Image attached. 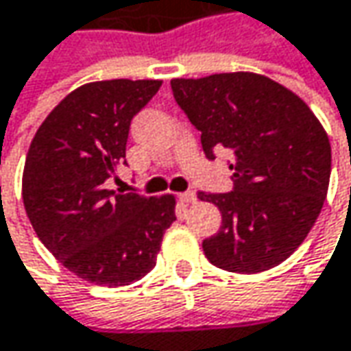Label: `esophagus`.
Returning a JSON list of instances; mask_svg holds the SVG:
<instances>
[{
	"mask_svg": "<svg viewBox=\"0 0 351 351\" xmlns=\"http://www.w3.org/2000/svg\"><path fill=\"white\" fill-rule=\"evenodd\" d=\"M178 197H180V201H182V203H186V205H191V203H197V193H195V191L180 193Z\"/></svg>",
	"mask_w": 351,
	"mask_h": 351,
	"instance_id": "34e87169",
	"label": "esophagus"
}]
</instances>
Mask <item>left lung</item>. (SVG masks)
I'll return each mask as SVG.
<instances>
[{"label": "left lung", "instance_id": "obj_1", "mask_svg": "<svg viewBox=\"0 0 351 351\" xmlns=\"http://www.w3.org/2000/svg\"><path fill=\"white\" fill-rule=\"evenodd\" d=\"M176 104L201 130L208 160L231 150V193H199L223 223L203 241L225 271L261 273L283 263L319 217L332 173L330 138L298 94L253 72L171 80Z\"/></svg>", "mask_w": 351, "mask_h": 351}]
</instances>
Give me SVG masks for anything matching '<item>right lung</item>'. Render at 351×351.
I'll return each mask as SVG.
<instances>
[{"mask_svg":"<svg viewBox=\"0 0 351 351\" xmlns=\"http://www.w3.org/2000/svg\"><path fill=\"white\" fill-rule=\"evenodd\" d=\"M160 80H104L68 94L29 144L21 195L40 241L78 277L130 285L156 265L175 197L116 193L106 180L126 162L132 118Z\"/></svg>","mask_w":351,"mask_h":351,"instance_id":"obj_1","label":"right lung"}]
</instances>
